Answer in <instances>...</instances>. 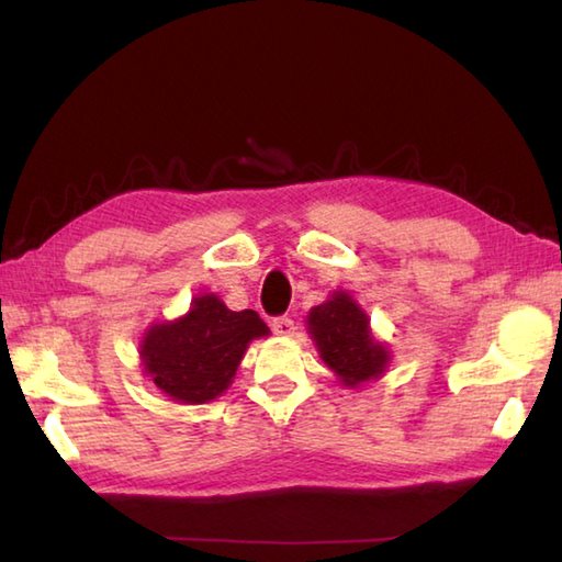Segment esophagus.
<instances>
[{
	"instance_id": "esophagus-1",
	"label": "esophagus",
	"mask_w": 562,
	"mask_h": 562,
	"mask_svg": "<svg viewBox=\"0 0 562 562\" xmlns=\"http://www.w3.org/2000/svg\"><path fill=\"white\" fill-rule=\"evenodd\" d=\"M272 330L274 336H282V338H290L294 336V321L288 316H280V318H272Z\"/></svg>"
}]
</instances>
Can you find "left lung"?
<instances>
[{"instance_id": "obj_1", "label": "left lung", "mask_w": 562, "mask_h": 562, "mask_svg": "<svg viewBox=\"0 0 562 562\" xmlns=\"http://www.w3.org/2000/svg\"><path fill=\"white\" fill-rule=\"evenodd\" d=\"M306 330L318 357L342 386L360 389L384 376L391 364L389 345L374 338L367 312L350 292L336 290L324 304L314 306L306 316Z\"/></svg>"}]
</instances>
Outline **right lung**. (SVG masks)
Here are the masks:
<instances>
[{
	"mask_svg": "<svg viewBox=\"0 0 562 562\" xmlns=\"http://www.w3.org/2000/svg\"><path fill=\"white\" fill-rule=\"evenodd\" d=\"M268 336L270 328L254 308L232 312L217 294L202 292L183 316L145 330L142 372L176 403H210L232 386L248 342Z\"/></svg>",
	"mask_w": 562,
	"mask_h": 562,
	"instance_id": "obj_1",
	"label": "right lung"
}]
</instances>
